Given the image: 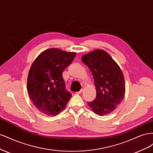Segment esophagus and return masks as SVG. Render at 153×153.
<instances>
[{"label": "esophagus", "mask_w": 153, "mask_h": 153, "mask_svg": "<svg viewBox=\"0 0 153 153\" xmlns=\"http://www.w3.org/2000/svg\"><path fill=\"white\" fill-rule=\"evenodd\" d=\"M82 92H83V89H81L80 91H78V92H76V93L77 94H81V93H82Z\"/></svg>", "instance_id": "obj_1"}]
</instances>
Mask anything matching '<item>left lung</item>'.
I'll use <instances>...</instances> for the list:
<instances>
[{"label": "left lung", "mask_w": 153, "mask_h": 153, "mask_svg": "<svg viewBox=\"0 0 153 153\" xmlns=\"http://www.w3.org/2000/svg\"><path fill=\"white\" fill-rule=\"evenodd\" d=\"M82 61L93 75L96 89V99L88 105L99 115L109 114L116 108L125 94L123 72L110 55L103 50L85 54Z\"/></svg>", "instance_id": "1"}]
</instances>
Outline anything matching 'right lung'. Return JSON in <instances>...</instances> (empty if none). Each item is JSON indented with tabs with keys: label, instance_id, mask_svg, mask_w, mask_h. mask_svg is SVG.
I'll return each mask as SVG.
<instances>
[{
	"label": "right lung",
	"instance_id": "obj_1",
	"mask_svg": "<svg viewBox=\"0 0 153 153\" xmlns=\"http://www.w3.org/2000/svg\"><path fill=\"white\" fill-rule=\"evenodd\" d=\"M75 52L57 48L44 51L32 63L27 78V91L41 112L56 115L72 96L66 89L62 73L75 57Z\"/></svg>",
	"mask_w": 153,
	"mask_h": 153
}]
</instances>
